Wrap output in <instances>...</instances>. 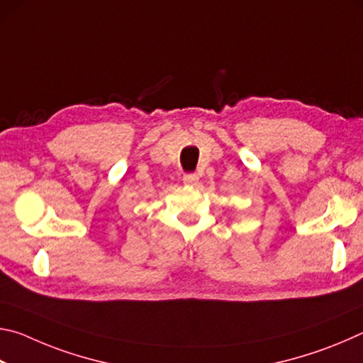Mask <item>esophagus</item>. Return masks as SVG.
<instances>
[{"label":"esophagus","mask_w":363,"mask_h":363,"mask_svg":"<svg viewBox=\"0 0 363 363\" xmlns=\"http://www.w3.org/2000/svg\"><path fill=\"white\" fill-rule=\"evenodd\" d=\"M182 181L186 186H196L199 184V176L194 174V173H189V174H184Z\"/></svg>","instance_id":"1"}]
</instances>
